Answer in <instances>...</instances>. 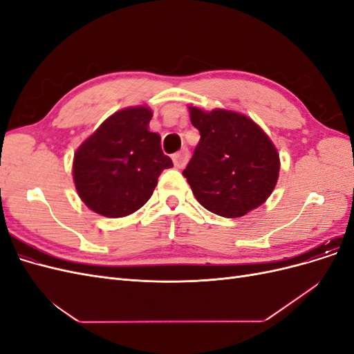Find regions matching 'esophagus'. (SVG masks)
I'll use <instances>...</instances> for the list:
<instances>
[{
  "label": "esophagus",
  "instance_id": "esophagus-1",
  "mask_svg": "<svg viewBox=\"0 0 354 354\" xmlns=\"http://www.w3.org/2000/svg\"><path fill=\"white\" fill-rule=\"evenodd\" d=\"M189 158H190V153H189V151H187V147H183L180 152H177V153L173 156V162H174V165H176L177 168H183V167H186Z\"/></svg>",
  "mask_w": 354,
  "mask_h": 354
}]
</instances>
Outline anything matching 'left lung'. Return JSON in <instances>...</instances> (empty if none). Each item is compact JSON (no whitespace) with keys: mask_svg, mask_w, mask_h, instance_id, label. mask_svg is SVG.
Returning a JSON list of instances; mask_svg holds the SVG:
<instances>
[{"mask_svg":"<svg viewBox=\"0 0 354 354\" xmlns=\"http://www.w3.org/2000/svg\"><path fill=\"white\" fill-rule=\"evenodd\" d=\"M189 115L201 138L183 176L201 205L226 218L263 205L281 169L270 137L250 116L234 111L189 104Z\"/></svg>","mask_w":354,"mask_h":354,"instance_id":"8db88e82","label":"left lung"}]
</instances>
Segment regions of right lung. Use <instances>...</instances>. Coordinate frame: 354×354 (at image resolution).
<instances>
[{"label": "right lung", "mask_w": 354, "mask_h": 354, "mask_svg": "<svg viewBox=\"0 0 354 354\" xmlns=\"http://www.w3.org/2000/svg\"><path fill=\"white\" fill-rule=\"evenodd\" d=\"M152 116L145 104L118 111L77 149L73 183L91 211L109 218L130 216L151 199L159 174L173 167L160 136L149 130Z\"/></svg>", "instance_id": "1"}]
</instances>
